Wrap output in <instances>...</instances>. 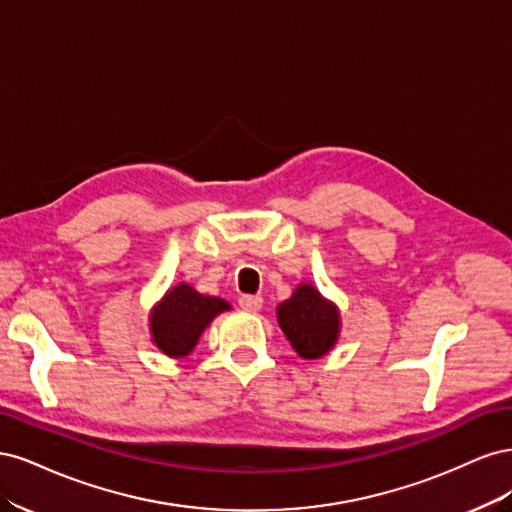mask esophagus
I'll use <instances>...</instances> for the list:
<instances>
[{"label": "esophagus", "instance_id": "1", "mask_svg": "<svg viewBox=\"0 0 512 512\" xmlns=\"http://www.w3.org/2000/svg\"><path fill=\"white\" fill-rule=\"evenodd\" d=\"M239 305H241V309H245V312L256 314L262 307V297H258V294H243V297L239 299Z\"/></svg>", "mask_w": 512, "mask_h": 512}]
</instances>
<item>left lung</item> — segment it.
<instances>
[{"label": "left lung", "mask_w": 512, "mask_h": 512, "mask_svg": "<svg viewBox=\"0 0 512 512\" xmlns=\"http://www.w3.org/2000/svg\"><path fill=\"white\" fill-rule=\"evenodd\" d=\"M277 322L290 346L303 359H320L339 337V309L312 284H301L292 297L277 307Z\"/></svg>", "instance_id": "8db88e82"}]
</instances>
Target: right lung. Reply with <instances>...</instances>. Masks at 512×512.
Returning a JSON list of instances; mask_svg holds the SVG:
<instances>
[{
    "label": "right lung",
    "instance_id": "add662e5",
    "mask_svg": "<svg viewBox=\"0 0 512 512\" xmlns=\"http://www.w3.org/2000/svg\"><path fill=\"white\" fill-rule=\"evenodd\" d=\"M226 309H230L228 301L200 294L190 284L170 288L149 316L153 344L166 356L183 359L194 350L211 320Z\"/></svg>",
    "mask_w": 512,
    "mask_h": 512
}]
</instances>
